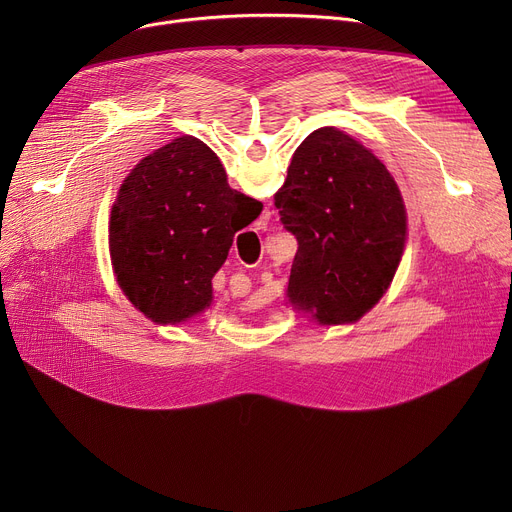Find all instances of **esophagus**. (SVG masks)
<instances>
[{
	"instance_id": "34e87169",
	"label": "esophagus",
	"mask_w": 512,
	"mask_h": 512,
	"mask_svg": "<svg viewBox=\"0 0 512 512\" xmlns=\"http://www.w3.org/2000/svg\"><path fill=\"white\" fill-rule=\"evenodd\" d=\"M263 220H270V218H263Z\"/></svg>"
}]
</instances>
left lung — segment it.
I'll list each match as a JSON object with an SVG mask.
<instances>
[{
    "label": "left lung",
    "instance_id": "obj_1",
    "mask_svg": "<svg viewBox=\"0 0 512 512\" xmlns=\"http://www.w3.org/2000/svg\"><path fill=\"white\" fill-rule=\"evenodd\" d=\"M299 242L288 280L292 307L319 324L363 317L390 286L407 240V211L382 161L326 126L294 151L274 195Z\"/></svg>",
    "mask_w": 512,
    "mask_h": 512
}]
</instances>
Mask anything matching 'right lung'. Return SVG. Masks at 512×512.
I'll list each match as a JSON object with an SVG mask.
<instances>
[{"instance_id": "right-lung-1", "label": "right lung", "mask_w": 512, "mask_h": 512, "mask_svg": "<svg viewBox=\"0 0 512 512\" xmlns=\"http://www.w3.org/2000/svg\"><path fill=\"white\" fill-rule=\"evenodd\" d=\"M259 201L230 188L203 141L180 137L141 159L112 207L110 253L130 303L178 324L211 303V278Z\"/></svg>"}]
</instances>
